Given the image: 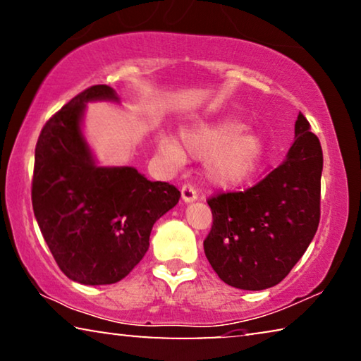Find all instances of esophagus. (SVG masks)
<instances>
[{
  "mask_svg": "<svg viewBox=\"0 0 361 361\" xmlns=\"http://www.w3.org/2000/svg\"><path fill=\"white\" fill-rule=\"evenodd\" d=\"M181 197L185 202H192L197 199V191L192 185H183L181 186Z\"/></svg>",
  "mask_w": 361,
  "mask_h": 361,
  "instance_id": "1",
  "label": "esophagus"
}]
</instances>
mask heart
Returning a JSON list of instances; mask_svg holds the SVG:
<instances>
[{
    "instance_id": "obj_1",
    "label": "heart",
    "mask_w": 361,
    "mask_h": 361,
    "mask_svg": "<svg viewBox=\"0 0 361 361\" xmlns=\"http://www.w3.org/2000/svg\"><path fill=\"white\" fill-rule=\"evenodd\" d=\"M181 149L173 139L162 137L160 152L173 162H181L183 150L195 157H211L209 176L220 185H232L248 176L261 157V141L255 134L243 133V125L235 120L201 123L183 129Z\"/></svg>"
}]
</instances>
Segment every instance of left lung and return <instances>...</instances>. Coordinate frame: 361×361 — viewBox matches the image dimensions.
<instances>
[{
  "label": "left lung",
  "mask_w": 361,
  "mask_h": 361,
  "mask_svg": "<svg viewBox=\"0 0 361 361\" xmlns=\"http://www.w3.org/2000/svg\"><path fill=\"white\" fill-rule=\"evenodd\" d=\"M322 149L303 113L287 159L243 191L207 199L204 252L225 283L264 290L282 282L308 248L321 217Z\"/></svg>",
  "instance_id": "1"
}]
</instances>
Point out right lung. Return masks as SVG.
Segmentation results:
<instances>
[{"mask_svg": "<svg viewBox=\"0 0 361 361\" xmlns=\"http://www.w3.org/2000/svg\"><path fill=\"white\" fill-rule=\"evenodd\" d=\"M118 100L92 85L58 110L35 146L32 206L40 232L66 277L84 285L125 279L149 250L154 224L178 204V188L149 181L133 166H97L80 133L90 100Z\"/></svg>", "mask_w": 361, "mask_h": 361, "instance_id": "add662e5", "label": "right lung"}]
</instances>
